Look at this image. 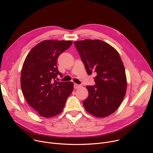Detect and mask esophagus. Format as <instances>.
<instances>
[{
    "mask_svg": "<svg viewBox=\"0 0 153 153\" xmlns=\"http://www.w3.org/2000/svg\"><path fill=\"white\" fill-rule=\"evenodd\" d=\"M81 86L79 85H78V84H75L74 85V88L75 89H78L79 88H80Z\"/></svg>",
    "mask_w": 153,
    "mask_h": 153,
    "instance_id": "esophagus-1",
    "label": "esophagus"
}]
</instances>
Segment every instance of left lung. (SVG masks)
Instances as JSON below:
<instances>
[{"label":"left lung","instance_id":"1","mask_svg":"<svg viewBox=\"0 0 153 153\" xmlns=\"http://www.w3.org/2000/svg\"><path fill=\"white\" fill-rule=\"evenodd\" d=\"M75 46L89 75L96 73V85L87 86L85 110L97 117L113 113L126 95L127 79L121 57L115 48L100 40L76 41Z\"/></svg>","mask_w":153,"mask_h":153}]
</instances>
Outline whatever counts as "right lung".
Segmentation results:
<instances>
[{"label": "right lung", "mask_w": 153, "mask_h": 153, "mask_svg": "<svg viewBox=\"0 0 153 153\" xmlns=\"http://www.w3.org/2000/svg\"><path fill=\"white\" fill-rule=\"evenodd\" d=\"M71 40H47L35 46L27 55L21 74L23 95L31 107L45 117L63 110L74 89L72 82L55 80L59 72L57 58L72 45Z\"/></svg>", "instance_id": "add662e5"}]
</instances>
